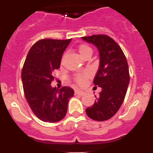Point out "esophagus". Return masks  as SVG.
Instances as JSON below:
<instances>
[{
    "instance_id": "34e87169",
    "label": "esophagus",
    "mask_w": 153,
    "mask_h": 153,
    "mask_svg": "<svg viewBox=\"0 0 153 153\" xmlns=\"http://www.w3.org/2000/svg\"><path fill=\"white\" fill-rule=\"evenodd\" d=\"M84 92L81 91V90H75V94L76 95H79V96H83L84 95Z\"/></svg>"
}]
</instances>
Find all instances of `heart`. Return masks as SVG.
<instances>
[{
	"instance_id": "heart-1",
	"label": "heart",
	"mask_w": 153,
	"mask_h": 153,
	"mask_svg": "<svg viewBox=\"0 0 153 153\" xmlns=\"http://www.w3.org/2000/svg\"><path fill=\"white\" fill-rule=\"evenodd\" d=\"M78 51H79V54L82 57H85L86 55L88 54H92L93 53V51H92L91 47H90L89 46L86 45V44H82L78 48ZM90 76V72L89 71H85V72L82 73V74H78L75 77L76 82L78 83V84H83L85 82L87 78H89Z\"/></svg>"
}]
</instances>
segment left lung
<instances>
[{
	"label": "left lung",
	"instance_id": "left-lung-1",
	"mask_svg": "<svg viewBox=\"0 0 153 153\" xmlns=\"http://www.w3.org/2000/svg\"><path fill=\"white\" fill-rule=\"evenodd\" d=\"M93 44L99 51L100 67L93 79L95 86L102 90L93 106L86 108V115L97 121L113 117L123 102L129 83L126 58L120 46L106 35H93L82 37Z\"/></svg>",
	"mask_w": 153,
	"mask_h": 153
}]
</instances>
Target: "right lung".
Instances as JSON below:
<instances>
[{
	"label": "right lung",
	"mask_w": 153,
	"mask_h": 153,
	"mask_svg": "<svg viewBox=\"0 0 153 153\" xmlns=\"http://www.w3.org/2000/svg\"><path fill=\"white\" fill-rule=\"evenodd\" d=\"M71 41L44 39L35 43L27 53L21 72L24 95L36 117L56 123L67 114L74 90L68 86L52 87L53 70L59 69L62 55Z\"/></svg>",
	"instance_id": "right-lung-1"
}]
</instances>
